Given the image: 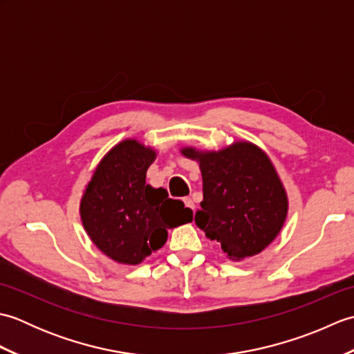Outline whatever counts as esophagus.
<instances>
[{"label":"esophagus","mask_w":354,"mask_h":354,"mask_svg":"<svg viewBox=\"0 0 354 354\" xmlns=\"http://www.w3.org/2000/svg\"><path fill=\"white\" fill-rule=\"evenodd\" d=\"M184 205H185L187 208H190V209H193V208H194V204H193V201H192V198H184Z\"/></svg>","instance_id":"obj_1"}]
</instances>
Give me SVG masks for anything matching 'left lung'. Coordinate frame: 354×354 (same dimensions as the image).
Masks as SVG:
<instances>
[{
    "instance_id": "obj_1",
    "label": "left lung",
    "mask_w": 354,
    "mask_h": 354,
    "mask_svg": "<svg viewBox=\"0 0 354 354\" xmlns=\"http://www.w3.org/2000/svg\"><path fill=\"white\" fill-rule=\"evenodd\" d=\"M199 161L204 201L194 214L209 240L232 260L259 254L280 232L288 198L269 158L251 142H234L221 152L183 150Z\"/></svg>"
}]
</instances>
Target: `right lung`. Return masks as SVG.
Here are the masks:
<instances>
[{
    "instance_id": "obj_1",
    "label": "right lung",
    "mask_w": 354,
    "mask_h": 354,
    "mask_svg": "<svg viewBox=\"0 0 354 354\" xmlns=\"http://www.w3.org/2000/svg\"><path fill=\"white\" fill-rule=\"evenodd\" d=\"M155 156L138 141H122L97 165L80 202L88 236L124 265H138L165 243L169 228L193 221V212L181 201L146 184Z\"/></svg>"
}]
</instances>
